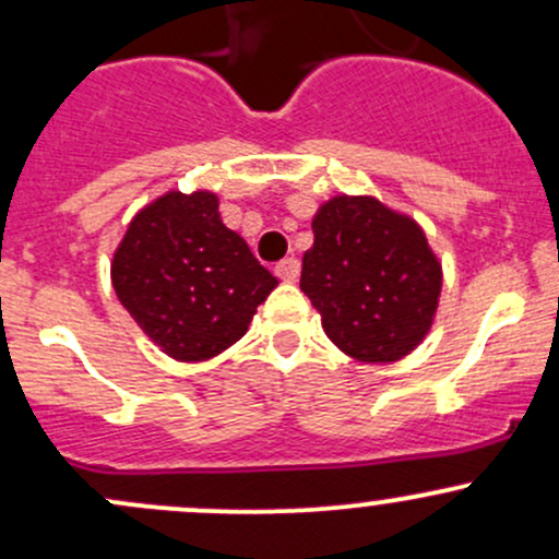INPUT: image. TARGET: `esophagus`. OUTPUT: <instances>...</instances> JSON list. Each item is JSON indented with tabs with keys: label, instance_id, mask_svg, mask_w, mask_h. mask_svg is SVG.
Masks as SVG:
<instances>
[{
	"label": "esophagus",
	"instance_id": "1",
	"mask_svg": "<svg viewBox=\"0 0 559 559\" xmlns=\"http://www.w3.org/2000/svg\"><path fill=\"white\" fill-rule=\"evenodd\" d=\"M275 275H278L281 281H297L299 278V260H297V257H286V260H281L278 265H275Z\"/></svg>",
	"mask_w": 559,
	"mask_h": 559
}]
</instances>
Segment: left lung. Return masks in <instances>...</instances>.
<instances>
[{
  "label": "left lung",
  "mask_w": 559,
  "mask_h": 559,
  "mask_svg": "<svg viewBox=\"0 0 559 559\" xmlns=\"http://www.w3.org/2000/svg\"><path fill=\"white\" fill-rule=\"evenodd\" d=\"M299 289L342 353L392 364L425 340L438 310V257L411 217L369 195H336L312 219Z\"/></svg>",
  "instance_id": "8db88e82"
}]
</instances>
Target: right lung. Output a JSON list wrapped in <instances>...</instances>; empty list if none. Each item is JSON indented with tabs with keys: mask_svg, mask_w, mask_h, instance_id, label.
<instances>
[{
	"mask_svg": "<svg viewBox=\"0 0 559 559\" xmlns=\"http://www.w3.org/2000/svg\"><path fill=\"white\" fill-rule=\"evenodd\" d=\"M119 302L175 360L214 358L247 334L257 305L278 286L238 233L225 228L217 195H162L132 219L110 265Z\"/></svg>",
	"mask_w": 559,
	"mask_h": 559,
	"instance_id": "obj_1",
	"label": "right lung"
}]
</instances>
